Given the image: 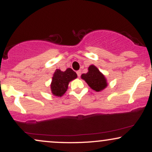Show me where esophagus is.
Listing matches in <instances>:
<instances>
[{
  "mask_svg": "<svg viewBox=\"0 0 152 152\" xmlns=\"http://www.w3.org/2000/svg\"><path fill=\"white\" fill-rule=\"evenodd\" d=\"M76 74H77L78 77H80V76H81V71H80V70L79 71H76Z\"/></svg>",
  "mask_w": 152,
  "mask_h": 152,
  "instance_id": "34e87169",
  "label": "esophagus"
}]
</instances>
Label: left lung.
<instances>
[{
	"mask_svg": "<svg viewBox=\"0 0 152 152\" xmlns=\"http://www.w3.org/2000/svg\"><path fill=\"white\" fill-rule=\"evenodd\" d=\"M86 74L81 75V78L86 82L87 84L96 91H100L107 86L105 76L103 75L95 66L91 65L88 67Z\"/></svg>",
	"mask_w": 152,
	"mask_h": 152,
	"instance_id": "1",
	"label": "left lung"
}]
</instances>
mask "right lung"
Here are the masks:
<instances>
[{"instance_id":"add662e5","label":"right lung","mask_w":152,"mask_h":152,"mask_svg":"<svg viewBox=\"0 0 152 152\" xmlns=\"http://www.w3.org/2000/svg\"><path fill=\"white\" fill-rule=\"evenodd\" d=\"M76 78H77V74L70 68L65 71L56 69L53 74L50 84L52 94L56 96H61L67 91L69 82Z\"/></svg>"}]
</instances>
